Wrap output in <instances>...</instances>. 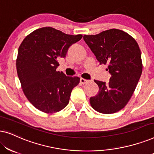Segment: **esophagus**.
<instances>
[{"mask_svg": "<svg viewBox=\"0 0 154 154\" xmlns=\"http://www.w3.org/2000/svg\"><path fill=\"white\" fill-rule=\"evenodd\" d=\"M80 82H81V84H85V83H88V82H89V81H88V80L84 79H83V78H81V80H80Z\"/></svg>", "mask_w": 154, "mask_h": 154, "instance_id": "34e87169", "label": "esophagus"}]
</instances>
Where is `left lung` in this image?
I'll return each instance as SVG.
<instances>
[{"instance_id":"left-lung-1","label":"left lung","mask_w":154,"mask_h":154,"mask_svg":"<svg viewBox=\"0 0 154 154\" xmlns=\"http://www.w3.org/2000/svg\"><path fill=\"white\" fill-rule=\"evenodd\" d=\"M83 39L100 64H109L111 75L108 83L94 80L99 92L90 98V105L102 113L117 112L129 102L142 74L140 47L134 38L116 29L84 35Z\"/></svg>"}]
</instances>
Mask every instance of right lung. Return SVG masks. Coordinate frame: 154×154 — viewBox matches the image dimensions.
<instances>
[{
	"mask_svg": "<svg viewBox=\"0 0 154 154\" xmlns=\"http://www.w3.org/2000/svg\"><path fill=\"white\" fill-rule=\"evenodd\" d=\"M82 37L48 26L33 31L20 44L16 60L17 75L24 95L39 111L56 113L69 104L80 78L57 71V60L64 58L69 48Z\"/></svg>",
	"mask_w": 154,
	"mask_h": 154,
	"instance_id": "add662e5",
	"label": "right lung"
}]
</instances>
